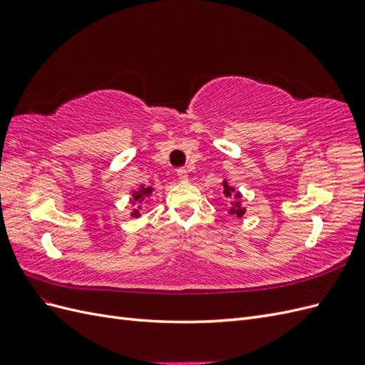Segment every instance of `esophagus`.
Segmentation results:
<instances>
[{
	"mask_svg": "<svg viewBox=\"0 0 365 365\" xmlns=\"http://www.w3.org/2000/svg\"><path fill=\"white\" fill-rule=\"evenodd\" d=\"M176 176H178V178H180L181 181H184V182L189 181V172H187L184 168L176 170Z\"/></svg>",
	"mask_w": 365,
	"mask_h": 365,
	"instance_id": "esophagus-1",
	"label": "esophagus"
}]
</instances>
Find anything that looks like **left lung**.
Segmentation results:
<instances>
[{
	"instance_id": "1",
	"label": "left lung",
	"mask_w": 365,
	"mask_h": 365,
	"mask_svg": "<svg viewBox=\"0 0 365 365\" xmlns=\"http://www.w3.org/2000/svg\"><path fill=\"white\" fill-rule=\"evenodd\" d=\"M222 187H224V195L227 196V197H231V200H233V202H230L231 204V207H230V210H228V215H233V216H236V217H242L245 215V207H242V201H240V197H242V195H240V192H237L235 187H231L230 184H228V181L227 180H224L222 181Z\"/></svg>"
}]
</instances>
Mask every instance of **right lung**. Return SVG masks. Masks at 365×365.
Returning <instances> with one entry per match:
<instances>
[{
  "label": "right lung",
  "mask_w": 365,
  "mask_h": 365,
  "mask_svg": "<svg viewBox=\"0 0 365 365\" xmlns=\"http://www.w3.org/2000/svg\"><path fill=\"white\" fill-rule=\"evenodd\" d=\"M130 193H132V197H130V204H132V205H135V204H141L143 201H146L148 197H150V196H152V193H153V189H152V187H145V185H140L137 190H132ZM140 210H141V207L132 208L130 216H132V217H140V215H141Z\"/></svg>",
  "instance_id": "add662e5"
}]
</instances>
